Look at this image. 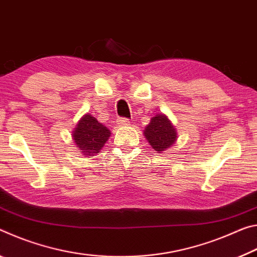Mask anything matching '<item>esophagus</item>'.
<instances>
[{"label":"esophagus","mask_w":257,"mask_h":257,"mask_svg":"<svg viewBox=\"0 0 257 257\" xmlns=\"http://www.w3.org/2000/svg\"><path fill=\"white\" fill-rule=\"evenodd\" d=\"M117 124H118V126H128L130 120L126 118H119V119H117Z\"/></svg>","instance_id":"34e87169"}]
</instances>
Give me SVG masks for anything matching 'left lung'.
Segmentation results:
<instances>
[{
    "instance_id": "1",
    "label": "left lung",
    "mask_w": 257,
    "mask_h": 257,
    "mask_svg": "<svg viewBox=\"0 0 257 257\" xmlns=\"http://www.w3.org/2000/svg\"><path fill=\"white\" fill-rule=\"evenodd\" d=\"M144 136L155 151L163 154L173 147L178 140V133L165 113H156L144 130Z\"/></svg>"
}]
</instances>
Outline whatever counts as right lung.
Listing matches in <instances>:
<instances>
[{
	"mask_svg": "<svg viewBox=\"0 0 257 257\" xmlns=\"http://www.w3.org/2000/svg\"><path fill=\"white\" fill-rule=\"evenodd\" d=\"M71 133L75 146L85 157L98 155L111 134L108 127L90 113L82 116Z\"/></svg>",
	"mask_w": 257,
	"mask_h": 257,
	"instance_id": "1",
	"label": "right lung"
}]
</instances>
